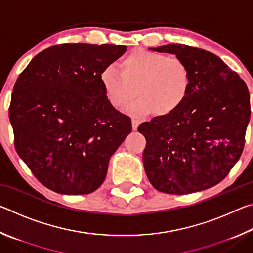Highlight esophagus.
Here are the masks:
<instances>
[{
  "instance_id": "1",
  "label": "esophagus",
  "mask_w": 253,
  "mask_h": 253,
  "mask_svg": "<svg viewBox=\"0 0 253 253\" xmlns=\"http://www.w3.org/2000/svg\"><path fill=\"white\" fill-rule=\"evenodd\" d=\"M140 124V121H138V119H135L132 118L131 119V126H132V130H136L137 127H138V125Z\"/></svg>"
}]
</instances>
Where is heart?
Segmentation results:
<instances>
[{"mask_svg":"<svg viewBox=\"0 0 253 253\" xmlns=\"http://www.w3.org/2000/svg\"><path fill=\"white\" fill-rule=\"evenodd\" d=\"M119 68L121 72L107 66L99 74L106 96L115 108H125L137 95L139 98L129 107L130 114L143 116L153 111L156 116H168L186 99L191 72L182 59L136 49L122 59Z\"/></svg>","mask_w":253,"mask_h":253,"instance_id":"b5f03b06","label":"heart"}]
</instances>
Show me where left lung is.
<instances>
[{"label":"left lung","instance_id":"obj_1","mask_svg":"<svg viewBox=\"0 0 253 253\" xmlns=\"http://www.w3.org/2000/svg\"><path fill=\"white\" fill-rule=\"evenodd\" d=\"M186 63L191 84L173 114L140 124L144 169L163 193L190 194L220 183L241 156L250 121L245 81L217 55L184 44L151 48Z\"/></svg>","mask_w":253,"mask_h":253}]
</instances>
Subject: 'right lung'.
I'll use <instances>...</instances> for the list:
<instances>
[{
	"label": "right lung",
	"instance_id": "right-lung-1",
	"mask_svg": "<svg viewBox=\"0 0 253 253\" xmlns=\"http://www.w3.org/2000/svg\"><path fill=\"white\" fill-rule=\"evenodd\" d=\"M126 49L53 45L19 76L8 108L14 146L45 187L80 195L105 181L109 158L131 131V119L110 104L99 74Z\"/></svg>",
	"mask_w": 253,
	"mask_h": 253
}]
</instances>
